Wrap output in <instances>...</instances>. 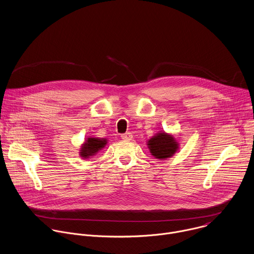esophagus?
<instances>
[{"mask_svg": "<svg viewBox=\"0 0 254 254\" xmlns=\"http://www.w3.org/2000/svg\"><path fill=\"white\" fill-rule=\"evenodd\" d=\"M131 137H132L131 132H126V133H123V134H122V138H123L124 140H129V139H131Z\"/></svg>", "mask_w": 254, "mask_h": 254, "instance_id": "esophagus-1", "label": "esophagus"}]
</instances>
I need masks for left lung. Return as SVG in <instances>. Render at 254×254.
Listing matches in <instances>:
<instances>
[{"instance_id": "left-lung-1", "label": "left lung", "mask_w": 254, "mask_h": 254, "mask_svg": "<svg viewBox=\"0 0 254 254\" xmlns=\"http://www.w3.org/2000/svg\"><path fill=\"white\" fill-rule=\"evenodd\" d=\"M148 146L151 154L155 158L167 159L171 158L176 153L179 144L172 135L161 131L148 141Z\"/></svg>"}]
</instances>
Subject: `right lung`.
Returning a JSON list of instances; mask_svg holds the SVG:
<instances>
[{
	"mask_svg": "<svg viewBox=\"0 0 254 254\" xmlns=\"http://www.w3.org/2000/svg\"><path fill=\"white\" fill-rule=\"evenodd\" d=\"M105 138H97V137H89L86 139L84 144L80 150V156L84 159H88L89 157L95 155L99 150H101L106 144Z\"/></svg>",
	"mask_w": 254,
	"mask_h": 254,
	"instance_id": "right-lung-1",
	"label": "right lung"
}]
</instances>
